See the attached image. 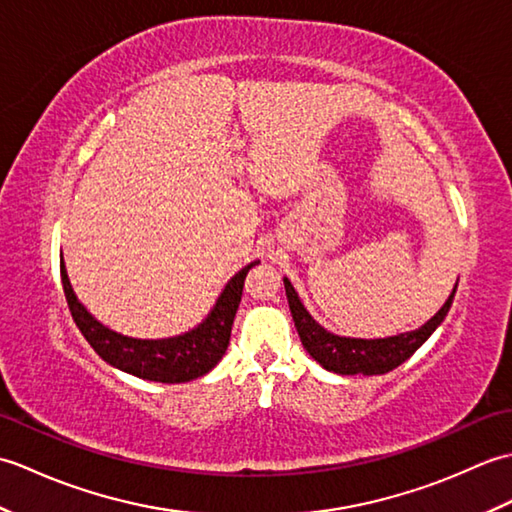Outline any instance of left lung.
Returning a JSON list of instances; mask_svg holds the SVG:
<instances>
[{"label":"left lung","mask_w":512,"mask_h":512,"mask_svg":"<svg viewBox=\"0 0 512 512\" xmlns=\"http://www.w3.org/2000/svg\"><path fill=\"white\" fill-rule=\"evenodd\" d=\"M284 286H286L288 306L292 312V321H295V328L299 332L303 347H306L314 361L321 363L328 372L341 374V376L387 374L391 369H396L398 365L405 363L407 358L429 339L433 330H436L444 321V317H447L455 297V288H458V286L453 288L447 303H444L436 317L429 319L422 328L407 334L387 336V339L365 341V339H345V336H336L328 330H323L321 325L310 317L308 310L303 308L299 295L288 279H284Z\"/></svg>","instance_id":"8db88e82"}]
</instances>
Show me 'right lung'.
Returning a JSON list of instances; mask_svg holds the SVG:
<instances>
[{
    "label": "right lung",
    "mask_w": 512,
    "mask_h": 512,
    "mask_svg": "<svg viewBox=\"0 0 512 512\" xmlns=\"http://www.w3.org/2000/svg\"><path fill=\"white\" fill-rule=\"evenodd\" d=\"M255 264L259 262L248 264L228 281L213 312L202 325L187 334L162 341L129 339V336L107 330L76 299L63 262L61 284L76 328L81 330L85 341L94 347V352L103 361L123 369L127 374H134L145 380H156V383H187V380L200 378L206 372H211L220 363L228 341H231L235 312L239 308V301H242L244 279Z\"/></svg>",
    "instance_id": "1"
}]
</instances>
